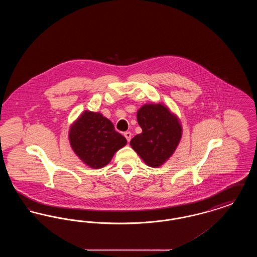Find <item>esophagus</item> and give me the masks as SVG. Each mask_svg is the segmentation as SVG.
<instances>
[{
  "mask_svg": "<svg viewBox=\"0 0 257 257\" xmlns=\"http://www.w3.org/2000/svg\"><path fill=\"white\" fill-rule=\"evenodd\" d=\"M124 137L126 138L127 142H130L131 137H132V133H131V132H125V133H124Z\"/></svg>",
  "mask_w": 257,
  "mask_h": 257,
  "instance_id": "34e87169",
  "label": "esophagus"
}]
</instances>
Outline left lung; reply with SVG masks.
<instances>
[{"mask_svg": "<svg viewBox=\"0 0 257 257\" xmlns=\"http://www.w3.org/2000/svg\"><path fill=\"white\" fill-rule=\"evenodd\" d=\"M143 132L130 145L140 157L152 168L163 165L178 146L182 128L178 118L161 104L144 105L137 113Z\"/></svg>", "mask_w": 257, "mask_h": 257, "instance_id": "1", "label": "left lung"}]
</instances>
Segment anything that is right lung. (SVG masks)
<instances>
[{
  "label": "right lung",
  "mask_w": 257,
  "mask_h": 257,
  "mask_svg": "<svg viewBox=\"0 0 257 257\" xmlns=\"http://www.w3.org/2000/svg\"><path fill=\"white\" fill-rule=\"evenodd\" d=\"M69 141L77 156L93 169L108 165L113 154L127 143L108 118L87 110L71 126Z\"/></svg>",
  "instance_id": "add662e5"
}]
</instances>
